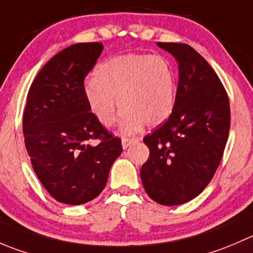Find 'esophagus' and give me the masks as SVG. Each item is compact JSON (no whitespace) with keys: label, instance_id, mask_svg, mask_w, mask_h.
I'll use <instances>...</instances> for the list:
<instances>
[{"label":"esophagus","instance_id":"34e87169","mask_svg":"<svg viewBox=\"0 0 253 253\" xmlns=\"http://www.w3.org/2000/svg\"><path fill=\"white\" fill-rule=\"evenodd\" d=\"M137 141H139V138H126V137H125V138H122V147H124L125 149L128 148L132 143H136Z\"/></svg>","mask_w":253,"mask_h":253}]
</instances>
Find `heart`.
<instances>
[{"instance_id": "b5f03b06", "label": "heart", "mask_w": 253, "mask_h": 253, "mask_svg": "<svg viewBox=\"0 0 253 253\" xmlns=\"http://www.w3.org/2000/svg\"><path fill=\"white\" fill-rule=\"evenodd\" d=\"M85 97L97 121L111 127L122 114L121 132L132 134L144 124L158 126L173 112L176 97L175 74L161 55L126 54L102 61L86 85Z\"/></svg>"}]
</instances>
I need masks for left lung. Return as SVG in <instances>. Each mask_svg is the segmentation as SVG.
<instances>
[{
    "mask_svg": "<svg viewBox=\"0 0 253 253\" xmlns=\"http://www.w3.org/2000/svg\"><path fill=\"white\" fill-rule=\"evenodd\" d=\"M158 45L178 60L179 82L170 116L143 138L149 157L141 179L151 199L173 207L198 197L214 176L229 137L230 102L221 80L194 48Z\"/></svg>",
    "mask_w": 253,
    "mask_h": 253,
    "instance_id": "obj_1",
    "label": "left lung"
}]
</instances>
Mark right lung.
<instances>
[{
	"label": "right lung",
	"mask_w": 253,
	"mask_h": 253,
	"mask_svg": "<svg viewBox=\"0 0 253 253\" xmlns=\"http://www.w3.org/2000/svg\"><path fill=\"white\" fill-rule=\"evenodd\" d=\"M102 49L99 42L63 49L39 70L27 95L22 127L32 167L46 192L68 205L95 199L122 152L121 139L97 121L85 97L84 80Z\"/></svg>",
	"instance_id": "1"
}]
</instances>
